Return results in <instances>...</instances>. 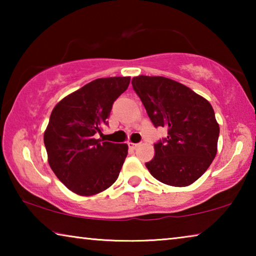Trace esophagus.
Instances as JSON below:
<instances>
[{"label":"esophagus","mask_w":256,"mask_h":256,"mask_svg":"<svg viewBox=\"0 0 256 256\" xmlns=\"http://www.w3.org/2000/svg\"><path fill=\"white\" fill-rule=\"evenodd\" d=\"M138 146V144H133V142H128V148L132 150H136Z\"/></svg>","instance_id":"1"}]
</instances>
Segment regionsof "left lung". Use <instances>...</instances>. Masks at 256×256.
<instances>
[{
	"instance_id": "8db88e82",
	"label": "left lung",
	"mask_w": 256,
	"mask_h": 256,
	"mask_svg": "<svg viewBox=\"0 0 256 256\" xmlns=\"http://www.w3.org/2000/svg\"><path fill=\"white\" fill-rule=\"evenodd\" d=\"M132 86L154 126L168 130L167 138L154 144V157L146 167L164 184L176 188L193 184L218 150L219 124L211 104L164 76H134Z\"/></svg>"
}]
</instances>
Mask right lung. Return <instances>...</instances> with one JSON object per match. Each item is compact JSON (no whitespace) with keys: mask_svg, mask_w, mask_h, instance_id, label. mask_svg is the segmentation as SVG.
<instances>
[{"mask_svg":"<svg viewBox=\"0 0 256 256\" xmlns=\"http://www.w3.org/2000/svg\"><path fill=\"white\" fill-rule=\"evenodd\" d=\"M130 76L96 79L56 104L44 133L48 164L56 177L81 196L115 183L128 156L126 144L96 138L112 102L128 89Z\"/></svg>","mask_w":256,"mask_h":256,"instance_id":"add662e5","label":"right lung"}]
</instances>
